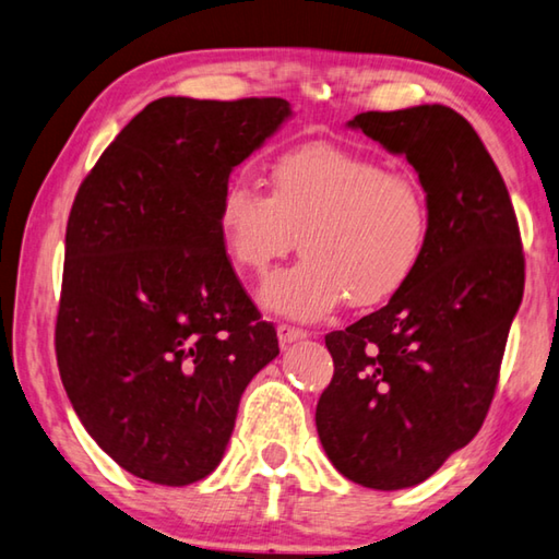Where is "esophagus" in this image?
<instances>
[{"mask_svg":"<svg viewBox=\"0 0 559 559\" xmlns=\"http://www.w3.org/2000/svg\"><path fill=\"white\" fill-rule=\"evenodd\" d=\"M276 332H278V342L283 344V347H286V344H293V342L308 337V332H302L298 328H290V324H278Z\"/></svg>","mask_w":559,"mask_h":559,"instance_id":"esophagus-1","label":"esophagus"}]
</instances>
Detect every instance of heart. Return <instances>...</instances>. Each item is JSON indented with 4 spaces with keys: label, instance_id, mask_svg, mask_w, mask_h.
<instances>
[{
    "label": "heart",
    "instance_id": "1",
    "mask_svg": "<svg viewBox=\"0 0 559 559\" xmlns=\"http://www.w3.org/2000/svg\"><path fill=\"white\" fill-rule=\"evenodd\" d=\"M269 186L231 180L217 210L222 245L241 271L266 273L300 235L306 257L263 283L269 310L320 320L347 298L357 308L379 306L418 271L430 205L415 178L357 151L306 144L273 160Z\"/></svg>",
    "mask_w": 559,
    "mask_h": 559
}]
</instances>
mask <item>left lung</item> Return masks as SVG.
I'll use <instances>...</instances> for the list:
<instances>
[{"label": "left lung", "instance_id": "obj_1", "mask_svg": "<svg viewBox=\"0 0 559 559\" xmlns=\"http://www.w3.org/2000/svg\"><path fill=\"white\" fill-rule=\"evenodd\" d=\"M408 158L430 205L418 271L389 306L330 332L334 377L314 425L334 469L408 489L469 444L489 413L525 259L506 182L479 134L444 105L349 121Z\"/></svg>", "mask_w": 559, "mask_h": 559}]
</instances>
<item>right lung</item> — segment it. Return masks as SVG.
Returning a JSON list of instances; mask_svg holds the SVG:
<instances>
[{
  "label": "right lung",
  "mask_w": 559,
  "mask_h": 559,
  "mask_svg": "<svg viewBox=\"0 0 559 559\" xmlns=\"http://www.w3.org/2000/svg\"><path fill=\"white\" fill-rule=\"evenodd\" d=\"M281 97H160L105 148L66 229L60 381L121 469L186 486L222 462L249 381L278 357L217 227L229 174L283 121Z\"/></svg>",
  "instance_id": "right-lung-1"
}]
</instances>
